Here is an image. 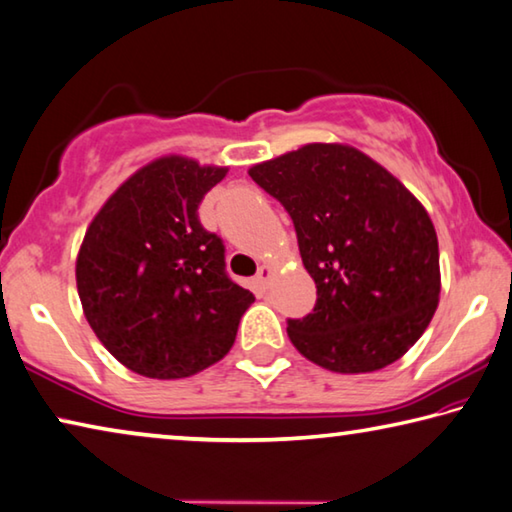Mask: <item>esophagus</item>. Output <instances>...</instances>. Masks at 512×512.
Listing matches in <instances>:
<instances>
[{
	"instance_id": "1",
	"label": "esophagus",
	"mask_w": 512,
	"mask_h": 512,
	"mask_svg": "<svg viewBox=\"0 0 512 512\" xmlns=\"http://www.w3.org/2000/svg\"><path fill=\"white\" fill-rule=\"evenodd\" d=\"M271 277H273V268H271V266H262V268H259V273H257V277H255L257 287L262 289V291H266L268 284H271Z\"/></svg>"
}]
</instances>
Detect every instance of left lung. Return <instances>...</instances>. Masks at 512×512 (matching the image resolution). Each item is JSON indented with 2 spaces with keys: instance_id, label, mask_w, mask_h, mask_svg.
Masks as SVG:
<instances>
[{
  "instance_id": "left-lung-1",
  "label": "left lung",
  "mask_w": 512,
  "mask_h": 512,
  "mask_svg": "<svg viewBox=\"0 0 512 512\" xmlns=\"http://www.w3.org/2000/svg\"><path fill=\"white\" fill-rule=\"evenodd\" d=\"M248 173L291 214L316 282L314 311L287 325L296 350L341 375L404 357L440 298L438 237L424 205L350 144H305Z\"/></svg>"
}]
</instances>
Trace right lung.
I'll return each instance as SVG.
<instances>
[{
  "mask_svg": "<svg viewBox=\"0 0 512 512\" xmlns=\"http://www.w3.org/2000/svg\"><path fill=\"white\" fill-rule=\"evenodd\" d=\"M228 167L169 153L128 176L94 214L76 255L92 332L121 366L183 379L221 361L255 296L225 275L198 203Z\"/></svg>",
  "mask_w": 512,
  "mask_h": 512,
  "instance_id": "add662e5",
  "label": "right lung"
}]
</instances>
